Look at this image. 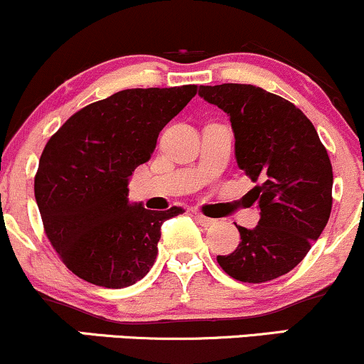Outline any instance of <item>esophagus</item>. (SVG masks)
Returning a JSON list of instances; mask_svg holds the SVG:
<instances>
[{
	"mask_svg": "<svg viewBox=\"0 0 364 364\" xmlns=\"http://www.w3.org/2000/svg\"><path fill=\"white\" fill-rule=\"evenodd\" d=\"M195 219H196V223L202 225V228H212V225L215 224L214 219H208V217L202 215V214H195Z\"/></svg>",
	"mask_w": 364,
	"mask_h": 364,
	"instance_id": "esophagus-1",
	"label": "esophagus"
}]
</instances>
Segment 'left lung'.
<instances>
[{
    "label": "left lung",
    "mask_w": 364,
    "mask_h": 364,
    "mask_svg": "<svg viewBox=\"0 0 364 364\" xmlns=\"http://www.w3.org/2000/svg\"><path fill=\"white\" fill-rule=\"evenodd\" d=\"M198 95L223 109L235 133V156L252 181L260 220L236 225L241 241L217 262L241 282L260 284L294 269L332 210V164L311 121L294 104L246 83L202 85Z\"/></svg>",
    "instance_id": "left-lung-1"
}]
</instances>
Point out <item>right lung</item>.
I'll return each instance as SVG.
<instances>
[{
  "label": "right lung",
  "mask_w": 364,
  "mask_h": 364,
  "mask_svg": "<svg viewBox=\"0 0 364 364\" xmlns=\"http://www.w3.org/2000/svg\"><path fill=\"white\" fill-rule=\"evenodd\" d=\"M195 94L196 85L116 92L73 114L46 145L36 202L54 250L83 281L121 289L152 269L162 223L185 210L129 202L128 183Z\"/></svg>",
  "instance_id": "add662e5"
}]
</instances>
